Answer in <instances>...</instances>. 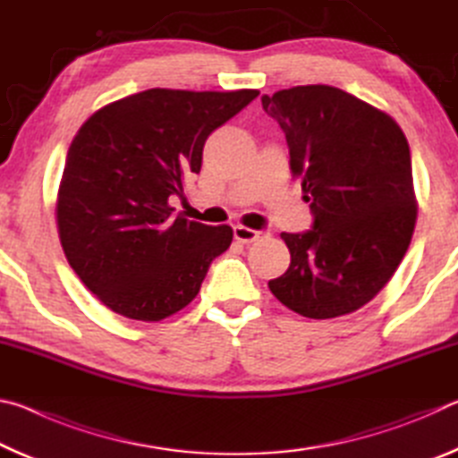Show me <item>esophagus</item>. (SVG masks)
<instances>
[{
  "label": "esophagus",
  "instance_id": "esophagus-1",
  "mask_svg": "<svg viewBox=\"0 0 458 458\" xmlns=\"http://www.w3.org/2000/svg\"><path fill=\"white\" fill-rule=\"evenodd\" d=\"M260 236H262V232H259V230H252V228H246V226H234V238L242 244L257 242Z\"/></svg>",
  "mask_w": 458,
  "mask_h": 458
}]
</instances>
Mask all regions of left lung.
I'll use <instances>...</instances> for the list:
<instances>
[{"mask_svg":"<svg viewBox=\"0 0 458 458\" xmlns=\"http://www.w3.org/2000/svg\"><path fill=\"white\" fill-rule=\"evenodd\" d=\"M260 100L283 129L313 212L311 230L281 234L291 265L268 289L309 319L350 315L384 289L412 240L418 208L406 135L387 113L327 84Z\"/></svg>","mask_w":458,"mask_h":458,"instance_id":"8db88e82","label":"left lung"}]
</instances>
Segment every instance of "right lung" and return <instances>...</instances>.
Instances as JSON below:
<instances>
[{
	"instance_id": "right-lung-1",
	"label": "right lung",
	"mask_w": 458,
	"mask_h": 458,
	"mask_svg": "<svg viewBox=\"0 0 458 458\" xmlns=\"http://www.w3.org/2000/svg\"><path fill=\"white\" fill-rule=\"evenodd\" d=\"M259 90L149 89L84 121L62 174L56 224L68 265L111 311L161 321L199 293L232 228L174 216L208 135Z\"/></svg>"
}]
</instances>
